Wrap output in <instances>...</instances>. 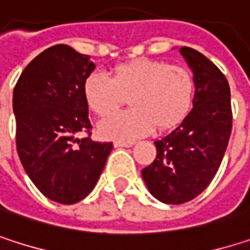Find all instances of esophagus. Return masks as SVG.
<instances>
[{"label":"esophagus","instance_id":"obj_1","mask_svg":"<svg viewBox=\"0 0 250 250\" xmlns=\"http://www.w3.org/2000/svg\"><path fill=\"white\" fill-rule=\"evenodd\" d=\"M133 142H123V140H116L114 142V147H130L133 146Z\"/></svg>","mask_w":250,"mask_h":250}]
</instances>
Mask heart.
<instances>
[{"label":"heart","mask_w":250,"mask_h":250,"mask_svg":"<svg viewBox=\"0 0 250 250\" xmlns=\"http://www.w3.org/2000/svg\"><path fill=\"white\" fill-rule=\"evenodd\" d=\"M83 98L91 111L108 116L130 98L132 108L101 120L98 131L105 139L134 140L155 125L168 130L189 113L194 100L192 74L164 61L136 59L114 68L113 78L92 72L83 81Z\"/></svg>","instance_id":"obj_1"}]
</instances>
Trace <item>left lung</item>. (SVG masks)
Masks as SVG:
<instances>
[{"mask_svg": "<svg viewBox=\"0 0 250 250\" xmlns=\"http://www.w3.org/2000/svg\"><path fill=\"white\" fill-rule=\"evenodd\" d=\"M179 53L192 71V110L184 122L155 142L156 158L142 169L149 192L165 204H182L200 195L223 161L231 133L230 88L222 71L191 47Z\"/></svg>", "mask_w": 250, "mask_h": 250, "instance_id": "obj_1", "label": "left lung"}]
</instances>
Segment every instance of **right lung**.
<instances>
[{"label": "right lung", "mask_w": 250, "mask_h": 250, "mask_svg": "<svg viewBox=\"0 0 250 250\" xmlns=\"http://www.w3.org/2000/svg\"><path fill=\"white\" fill-rule=\"evenodd\" d=\"M94 69L88 55L56 44L25 66L14 88L20 161L39 191L61 204H75L94 189L113 149L79 139L92 128L82 88Z\"/></svg>", "instance_id": "obj_1"}]
</instances>
